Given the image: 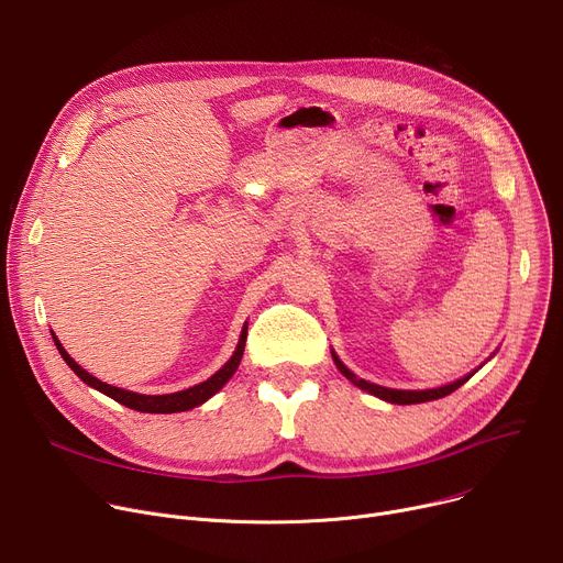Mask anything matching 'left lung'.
Wrapping results in <instances>:
<instances>
[{
  "label": "left lung",
  "mask_w": 563,
  "mask_h": 563,
  "mask_svg": "<svg viewBox=\"0 0 563 563\" xmlns=\"http://www.w3.org/2000/svg\"><path fill=\"white\" fill-rule=\"evenodd\" d=\"M332 360H334V364H336V368H340L344 376L351 380V383H355L360 389H364V391H368V394H373V396H378V398H383V400H387V402H396V405H415V402H426V400H437V398H443V396H448V394H453L455 389H460L471 376H466V378H462V380H457V383H453V385H445V387H437V389H426V391H402V389H387V387H380V385H373V383H366V380H362V378H357L353 371H349L344 364H342V360L336 357L334 353H332Z\"/></svg>",
  "instance_id": "left-lung-1"
}]
</instances>
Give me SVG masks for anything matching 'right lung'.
Returning <instances> with one entry per match:
<instances>
[{
  "instance_id": "1",
  "label": "right lung",
  "mask_w": 563,
  "mask_h": 563,
  "mask_svg": "<svg viewBox=\"0 0 563 563\" xmlns=\"http://www.w3.org/2000/svg\"><path fill=\"white\" fill-rule=\"evenodd\" d=\"M54 344H56L58 353L63 355V360L67 362V366H69L74 373H77V376H79L86 385L99 389L101 394L110 396L112 400H118L120 405H126V407H131V409H135V411H146V415H174V411H185V409H192V407L206 402L210 396H214L223 385H227V383L231 380V376L238 371L240 360H242V355H244L246 328H244L242 334H240V344H238L233 357H231L227 364H223V366L214 373L212 378H208V380L201 383V385H195V387H190V389H185V391L165 394V396H144V394H135V391H126V389H120V387L106 385V383L97 380L95 376H90L88 371H84L77 362H74V360L67 355V351L63 349V344L58 342L56 334H54Z\"/></svg>"
}]
</instances>
